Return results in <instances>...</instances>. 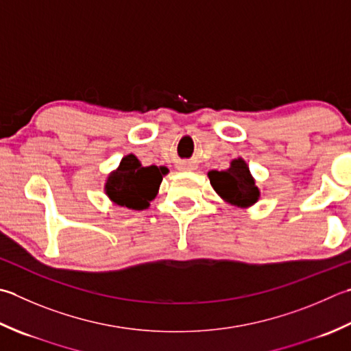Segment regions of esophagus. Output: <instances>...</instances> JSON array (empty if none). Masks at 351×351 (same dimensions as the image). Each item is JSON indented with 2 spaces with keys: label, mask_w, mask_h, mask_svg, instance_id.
<instances>
[{
  "label": "esophagus",
  "mask_w": 351,
  "mask_h": 351,
  "mask_svg": "<svg viewBox=\"0 0 351 351\" xmlns=\"http://www.w3.org/2000/svg\"><path fill=\"white\" fill-rule=\"evenodd\" d=\"M182 170H187V169H191V166H181Z\"/></svg>",
  "instance_id": "1"
}]
</instances>
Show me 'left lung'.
<instances>
[{"instance_id": "8db88e82", "label": "left lung", "mask_w": 351, "mask_h": 351, "mask_svg": "<svg viewBox=\"0 0 351 351\" xmlns=\"http://www.w3.org/2000/svg\"><path fill=\"white\" fill-rule=\"evenodd\" d=\"M208 178L216 193L237 207H250L258 199V189L243 160H234L226 170L208 171Z\"/></svg>"}]
</instances>
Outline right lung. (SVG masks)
Returning a JSON list of instances; mask_svg holds the SVG:
<instances>
[{
	"label": "right lung",
	"mask_w": 351,
	"mask_h": 351,
	"mask_svg": "<svg viewBox=\"0 0 351 351\" xmlns=\"http://www.w3.org/2000/svg\"><path fill=\"white\" fill-rule=\"evenodd\" d=\"M167 171V167L162 166L143 167L136 156L128 155L121 160L120 167L109 175L106 193L120 207L147 208Z\"/></svg>",
	"instance_id": "add662e5"
}]
</instances>
